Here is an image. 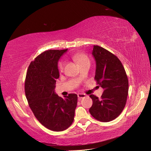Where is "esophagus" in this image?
Instances as JSON below:
<instances>
[{"instance_id":"34e87169","label":"esophagus","mask_w":151,"mask_h":151,"mask_svg":"<svg viewBox=\"0 0 151 151\" xmlns=\"http://www.w3.org/2000/svg\"><path fill=\"white\" fill-rule=\"evenodd\" d=\"M85 97H86L85 94H83V93H78V97L79 99H82Z\"/></svg>"}]
</instances>
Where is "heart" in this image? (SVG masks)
<instances>
[{
    "instance_id": "obj_1",
    "label": "heart",
    "mask_w": 151,
    "mask_h": 151,
    "mask_svg": "<svg viewBox=\"0 0 151 151\" xmlns=\"http://www.w3.org/2000/svg\"><path fill=\"white\" fill-rule=\"evenodd\" d=\"M73 58L80 66L85 63H90V60L87 57V55H86L83 53H75L73 55ZM64 66V62L63 61H61L58 63V68L60 71L63 70Z\"/></svg>"
}]
</instances>
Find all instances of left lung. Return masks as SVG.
Listing matches in <instances>:
<instances>
[{"label": "left lung", "instance_id": "8db88e82", "mask_svg": "<svg viewBox=\"0 0 151 151\" xmlns=\"http://www.w3.org/2000/svg\"><path fill=\"white\" fill-rule=\"evenodd\" d=\"M92 54L96 62L95 80L104 89L101 99L90 95L93 101L90 113L97 120L109 122L122 113L128 93V80L120 60L114 54L93 45Z\"/></svg>", "mask_w": 151, "mask_h": 151}]
</instances>
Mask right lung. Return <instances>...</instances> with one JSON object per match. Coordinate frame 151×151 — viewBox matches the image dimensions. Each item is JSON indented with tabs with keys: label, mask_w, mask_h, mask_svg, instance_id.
Returning a JSON list of instances; mask_svg holds the SVG:
<instances>
[{
	"label": "right lung",
	"mask_w": 151,
	"mask_h": 151,
	"mask_svg": "<svg viewBox=\"0 0 151 151\" xmlns=\"http://www.w3.org/2000/svg\"><path fill=\"white\" fill-rule=\"evenodd\" d=\"M68 49L48 50L32 61L24 83L25 95L30 109L43 126L61 132L74 120L78 96L70 93L63 99L54 92L59 73L58 63Z\"/></svg>",
	"instance_id": "1"
}]
</instances>
